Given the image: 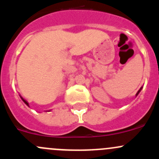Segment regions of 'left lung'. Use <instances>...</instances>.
I'll return each mask as SVG.
<instances>
[{"label": "left lung", "instance_id": "1", "mask_svg": "<svg viewBox=\"0 0 159 159\" xmlns=\"http://www.w3.org/2000/svg\"><path fill=\"white\" fill-rule=\"evenodd\" d=\"M142 88H143V87H141V88H140V89H139V91H138V92H137V93H136V94H135V97H137V96H138V94H139V93H140V91H142Z\"/></svg>", "mask_w": 159, "mask_h": 159}]
</instances>
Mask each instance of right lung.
Masks as SVG:
<instances>
[{
    "label": "right lung",
    "instance_id": "1",
    "mask_svg": "<svg viewBox=\"0 0 159 159\" xmlns=\"http://www.w3.org/2000/svg\"><path fill=\"white\" fill-rule=\"evenodd\" d=\"M20 98H21V100H22V101H23V102H25V105H27V106H28V107H29V104H28V102H26V101H25V99H24V98H22V97H20ZM51 111V110H49V111Z\"/></svg>",
    "mask_w": 159,
    "mask_h": 159
}]
</instances>
